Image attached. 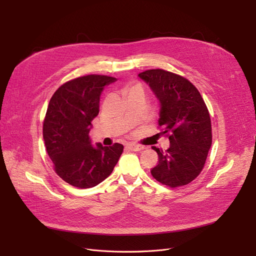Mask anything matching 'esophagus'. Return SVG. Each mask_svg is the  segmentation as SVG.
Returning <instances> with one entry per match:
<instances>
[{
	"label": "esophagus",
	"mask_w": 256,
	"mask_h": 256,
	"mask_svg": "<svg viewBox=\"0 0 256 256\" xmlns=\"http://www.w3.org/2000/svg\"><path fill=\"white\" fill-rule=\"evenodd\" d=\"M126 147L128 150H134V152H140V150H142L144 147L142 146V145H140V144H136V143H128V145H126Z\"/></svg>",
	"instance_id": "esophagus-1"
}]
</instances>
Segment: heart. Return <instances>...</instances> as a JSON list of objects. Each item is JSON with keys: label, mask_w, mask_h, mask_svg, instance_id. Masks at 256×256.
Here are the masks:
<instances>
[{"label": "heart", "mask_w": 256, "mask_h": 256, "mask_svg": "<svg viewBox=\"0 0 256 256\" xmlns=\"http://www.w3.org/2000/svg\"><path fill=\"white\" fill-rule=\"evenodd\" d=\"M138 90H142L141 87L139 85H135V86H132L128 89V92L130 93V92H134V91H138Z\"/></svg>", "instance_id": "b5f03b06"}]
</instances>
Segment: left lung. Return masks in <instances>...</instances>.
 Segmentation results:
<instances>
[{
	"instance_id": "left-lung-1",
	"label": "left lung",
	"mask_w": 256,
	"mask_h": 256,
	"mask_svg": "<svg viewBox=\"0 0 256 256\" xmlns=\"http://www.w3.org/2000/svg\"><path fill=\"white\" fill-rule=\"evenodd\" d=\"M160 102L158 126L167 134L170 147L152 146L158 163L152 176L171 188L188 184L202 170L212 146L208 110L197 88L186 78L163 70L138 74Z\"/></svg>"
}]
</instances>
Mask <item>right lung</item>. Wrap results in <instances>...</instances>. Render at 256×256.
Segmentation results:
<instances>
[{
	"instance_id": "right-lung-1",
	"label": "right lung",
	"mask_w": 256,
	"mask_h": 256,
	"mask_svg": "<svg viewBox=\"0 0 256 256\" xmlns=\"http://www.w3.org/2000/svg\"><path fill=\"white\" fill-rule=\"evenodd\" d=\"M89 74L70 80L54 93L44 121V140L58 176L80 189L96 186L112 173L124 145H92L89 132L98 115L104 87L116 82Z\"/></svg>"
}]
</instances>
